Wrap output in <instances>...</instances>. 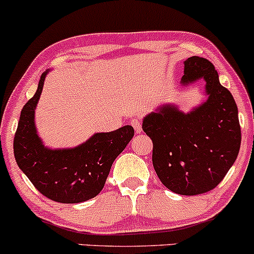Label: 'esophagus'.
Masks as SVG:
<instances>
[{
  "mask_svg": "<svg viewBox=\"0 0 254 254\" xmlns=\"http://www.w3.org/2000/svg\"><path fill=\"white\" fill-rule=\"evenodd\" d=\"M130 125H132L133 128H134L135 133H140L142 130V125L140 118H133L130 120Z\"/></svg>",
  "mask_w": 254,
  "mask_h": 254,
  "instance_id": "obj_1",
  "label": "esophagus"
}]
</instances>
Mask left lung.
I'll return each mask as SVG.
<instances>
[{
	"label": "left lung",
	"mask_w": 254,
	"mask_h": 254,
	"mask_svg": "<svg viewBox=\"0 0 254 254\" xmlns=\"http://www.w3.org/2000/svg\"><path fill=\"white\" fill-rule=\"evenodd\" d=\"M184 72V85L206 81L207 101L189 114L164 105L144 119L142 130L152 140V163L162 184L178 194L196 195L215 189L234 164L241 128L234 98L209 60L189 58Z\"/></svg>",
	"instance_id": "obj_1"
}]
</instances>
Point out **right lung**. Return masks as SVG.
<instances>
[{
	"instance_id": "add662e5",
	"label": "right lung",
	"mask_w": 254,
	"mask_h": 254,
	"mask_svg": "<svg viewBox=\"0 0 254 254\" xmlns=\"http://www.w3.org/2000/svg\"><path fill=\"white\" fill-rule=\"evenodd\" d=\"M47 72L35 96L22 108L14 135V157L20 169L43 195L64 204L86 201L103 190L110 168L134 135L132 126L96 133L73 149L51 150L37 134L35 109Z\"/></svg>"
}]
</instances>
